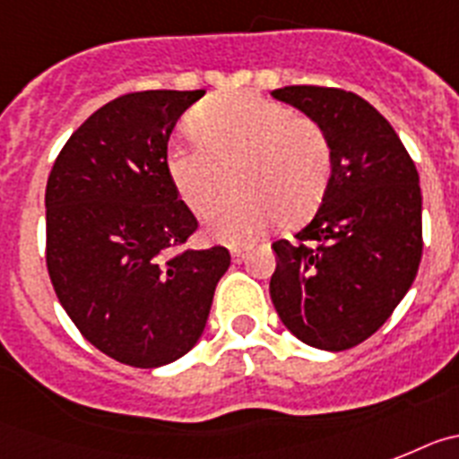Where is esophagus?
Here are the masks:
<instances>
[{
	"mask_svg": "<svg viewBox=\"0 0 459 459\" xmlns=\"http://www.w3.org/2000/svg\"><path fill=\"white\" fill-rule=\"evenodd\" d=\"M247 256V247H233V261L242 263Z\"/></svg>",
	"mask_w": 459,
	"mask_h": 459,
	"instance_id": "obj_1",
	"label": "esophagus"
}]
</instances>
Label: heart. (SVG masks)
Segmentation results:
<instances>
[{
  "label": "heart",
  "mask_w": 459,
  "mask_h": 459,
  "mask_svg": "<svg viewBox=\"0 0 459 459\" xmlns=\"http://www.w3.org/2000/svg\"><path fill=\"white\" fill-rule=\"evenodd\" d=\"M189 126L196 141L169 147L166 173L198 217L224 201L233 173L240 196L207 219V230L219 240H249L277 219L296 226L321 203L330 143L312 117L252 91H226L205 99Z\"/></svg>",
  "instance_id": "1"
}]
</instances>
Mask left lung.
<instances>
[{
	"label": "left lung",
	"instance_id": "1",
	"mask_svg": "<svg viewBox=\"0 0 459 459\" xmlns=\"http://www.w3.org/2000/svg\"><path fill=\"white\" fill-rule=\"evenodd\" d=\"M325 131L330 178L312 221L277 240L270 298L281 324L314 349L372 337L411 289L422 256L418 170L372 103L337 87L270 91Z\"/></svg>",
	"mask_w": 459,
	"mask_h": 459
}]
</instances>
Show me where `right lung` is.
<instances>
[{
    "label": "right lung",
    "instance_id": "obj_1",
    "mask_svg": "<svg viewBox=\"0 0 459 459\" xmlns=\"http://www.w3.org/2000/svg\"><path fill=\"white\" fill-rule=\"evenodd\" d=\"M205 90L131 91L71 134L46 186V265L64 312L101 353L161 368L189 353L229 270L226 247L189 249L198 221L166 152Z\"/></svg>",
    "mask_w": 459,
    "mask_h": 459
}]
</instances>
